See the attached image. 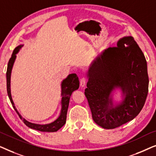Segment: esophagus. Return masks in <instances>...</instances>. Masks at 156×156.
I'll return each mask as SVG.
<instances>
[{
    "mask_svg": "<svg viewBox=\"0 0 156 156\" xmlns=\"http://www.w3.org/2000/svg\"><path fill=\"white\" fill-rule=\"evenodd\" d=\"M86 83H87V80L86 78L83 77L80 80V86L82 87H84L85 85H86Z\"/></svg>",
    "mask_w": 156,
    "mask_h": 156,
    "instance_id": "esophagus-1",
    "label": "esophagus"
}]
</instances>
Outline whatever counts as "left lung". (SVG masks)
<instances>
[{
	"label": "left lung",
	"instance_id": "obj_1",
	"mask_svg": "<svg viewBox=\"0 0 156 156\" xmlns=\"http://www.w3.org/2000/svg\"><path fill=\"white\" fill-rule=\"evenodd\" d=\"M85 96L92 119L106 129L117 128L138 116L148 91L147 62L131 36L120 38L116 47L106 49L87 72ZM121 99L116 100V90Z\"/></svg>",
	"mask_w": 156,
	"mask_h": 156
}]
</instances>
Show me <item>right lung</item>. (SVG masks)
I'll list each match as a JSON object with an SVG mask.
<instances>
[{
  "instance_id": "right-lung-1",
  "label": "right lung",
  "mask_w": 156,
  "mask_h": 156,
  "mask_svg": "<svg viewBox=\"0 0 156 156\" xmlns=\"http://www.w3.org/2000/svg\"><path fill=\"white\" fill-rule=\"evenodd\" d=\"M24 44H20L18 47L15 48V50L12 52V56L10 57L9 62L8 64L7 72H6V81H7V92L8 97H9L10 101L11 102L12 107L16 110L17 114L20 116V118L22 119L23 122L27 126H28L30 129L37 130V131H42V132H55L57 131L59 129H61L66 123V119H67V113L68 106H69V99L71 97L72 92L76 90L80 87V81L76 74H70L66 77L65 80H63L61 82V109L60 113L58 117L52 121L51 123H45V124H39V123H31L30 121H27L26 119L23 118V116L20 114L18 111L17 110L13 102V100L12 99L11 91H10V78H11L12 69L13 67V65L16 59V55L19 52V51L21 50Z\"/></svg>"
}]
</instances>
